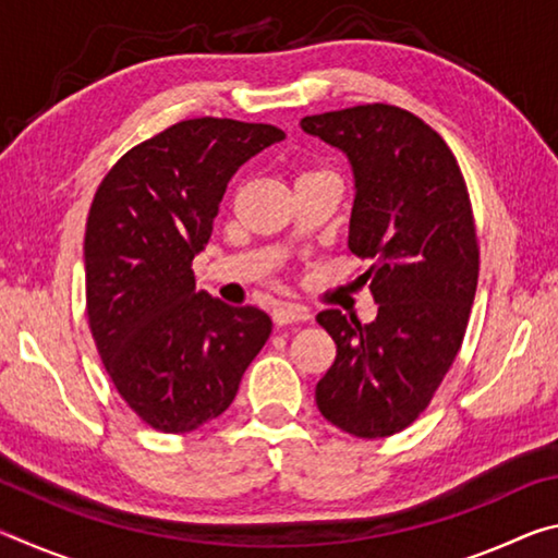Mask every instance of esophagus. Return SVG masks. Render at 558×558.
Returning <instances> with one entry per match:
<instances>
[{
    "instance_id": "obj_1",
    "label": "esophagus",
    "mask_w": 558,
    "mask_h": 558,
    "mask_svg": "<svg viewBox=\"0 0 558 558\" xmlns=\"http://www.w3.org/2000/svg\"><path fill=\"white\" fill-rule=\"evenodd\" d=\"M310 319V310L302 305H290V302H280V305L272 307V323L278 327L292 325V323H305Z\"/></svg>"
}]
</instances>
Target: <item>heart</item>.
<instances>
[{
  "label": "heart",
  "mask_w": 558,
  "mask_h": 558,
  "mask_svg": "<svg viewBox=\"0 0 558 558\" xmlns=\"http://www.w3.org/2000/svg\"><path fill=\"white\" fill-rule=\"evenodd\" d=\"M315 174H327V172H319V169H307V172H302L298 179H307V177H315Z\"/></svg>",
  "instance_id": "b5f03b06"
}]
</instances>
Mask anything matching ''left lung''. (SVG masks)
I'll use <instances>...</instances> for the list:
<instances>
[{"label":"left lung","instance_id":"obj_1","mask_svg":"<svg viewBox=\"0 0 558 558\" xmlns=\"http://www.w3.org/2000/svg\"><path fill=\"white\" fill-rule=\"evenodd\" d=\"M342 149L354 172L349 251L372 260L376 319L317 315L337 344L317 381L319 413L356 438H386L418 418L465 337L480 251L465 179L436 130L372 102L300 120Z\"/></svg>","mask_w":558,"mask_h":558}]
</instances>
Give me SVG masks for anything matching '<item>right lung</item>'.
Listing matches in <instances>:
<instances>
[{
	"label": "right lung",
	"instance_id": "right-lung-1",
	"mask_svg": "<svg viewBox=\"0 0 558 558\" xmlns=\"http://www.w3.org/2000/svg\"><path fill=\"white\" fill-rule=\"evenodd\" d=\"M280 140L263 122L182 120L122 155L93 196L88 325L118 393L155 430L189 433L221 415L270 337L263 310L196 292L192 260L235 169Z\"/></svg>",
	"mask_w": 558,
	"mask_h": 558
}]
</instances>
